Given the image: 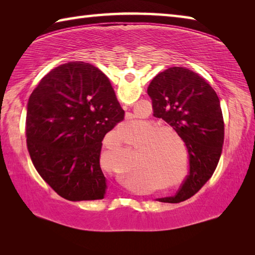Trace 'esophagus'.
Instances as JSON below:
<instances>
[{"label": "esophagus", "mask_w": 255, "mask_h": 255, "mask_svg": "<svg viewBox=\"0 0 255 255\" xmlns=\"http://www.w3.org/2000/svg\"><path fill=\"white\" fill-rule=\"evenodd\" d=\"M126 108H127L126 106H124V109H126Z\"/></svg>", "instance_id": "obj_1"}]
</instances>
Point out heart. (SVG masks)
Returning a JSON list of instances; mask_svg holds the SVG:
<instances>
[{"label": "heart", "mask_w": 255, "mask_h": 255, "mask_svg": "<svg viewBox=\"0 0 255 255\" xmlns=\"http://www.w3.org/2000/svg\"><path fill=\"white\" fill-rule=\"evenodd\" d=\"M128 124H123L122 125V129H125V127H127ZM155 125L153 124H148L147 125V129L153 128ZM170 131V129L162 126V127H155L152 129L147 136L144 138L143 145H144V156L143 159H141V164L139 170L144 171V172H148L150 174H156L157 171H171V167L165 168V163L163 162V155H162V144H161V139L158 137H156L159 133L163 132H167Z\"/></svg>", "instance_id": "1"}]
</instances>
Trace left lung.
Wrapping results in <instances>:
<instances>
[{
  "mask_svg": "<svg viewBox=\"0 0 255 255\" xmlns=\"http://www.w3.org/2000/svg\"><path fill=\"white\" fill-rule=\"evenodd\" d=\"M154 117L162 118L184 141L189 154V174L174 196L157 201L178 204L192 197L217 166L224 144V119L214 89L197 73L170 67L148 85Z\"/></svg>",
  "mask_w": 255,
  "mask_h": 255,
  "instance_id": "1",
  "label": "left lung"
}]
</instances>
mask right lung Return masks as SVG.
<instances>
[{"label":"right lung","mask_w":255,"mask_h":255,"mask_svg":"<svg viewBox=\"0 0 255 255\" xmlns=\"http://www.w3.org/2000/svg\"><path fill=\"white\" fill-rule=\"evenodd\" d=\"M124 115L98 67L70 62L51 70L30 96L25 120L38 173L64 199H103L108 185L100 167L102 140Z\"/></svg>","instance_id":"1"}]
</instances>
